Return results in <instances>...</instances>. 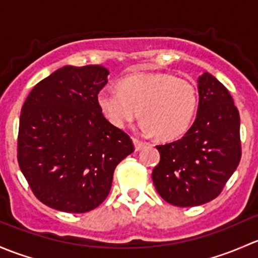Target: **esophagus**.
Listing matches in <instances>:
<instances>
[{"instance_id": "34e87169", "label": "esophagus", "mask_w": 258, "mask_h": 258, "mask_svg": "<svg viewBox=\"0 0 258 258\" xmlns=\"http://www.w3.org/2000/svg\"><path fill=\"white\" fill-rule=\"evenodd\" d=\"M133 143H134V147H135V150L139 151L142 150L143 148H145L148 145V143L145 142H140L139 139H137V138H133Z\"/></svg>"}]
</instances>
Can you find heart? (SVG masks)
<instances>
[{"label": "heart", "instance_id": "1", "mask_svg": "<svg viewBox=\"0 0 258 258\" xmlns=\"http://www.w3.org/2000/svg\"><path fill=\"white\" fill-rule=\"evenodd\" d=\"M118 89H102L97 97L111 125L123 129L140 115L139 128L160 140L184 134L198 107L194 84L169 73L132 74L119 81Z\"/></svg>", "mask_w": 258, "mask_h": 258}]
</instances>
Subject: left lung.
Instances as JSON below:
<instances>
[{
    "label": "left lung",
    "mask_w": 258,
    "mask_h": 258,
    "mask_svg": "<svg viewBox=\"0 0 258 258\" xmlns=\"http://www.w3.org/2000/svg\"><path fill=\"white\" fill-rule=\"evenodd\" d=\"M198 92L195 121L181 139L156 147L160 163L151 175L159 195L180 208L217 198L241 159L240 114L228 90L204 72Z\"/></svg>",
    "instance_id": "obj_1"
}]
</instances>
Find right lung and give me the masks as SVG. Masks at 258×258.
<instances>
[{
    "instance_id": "obj_1",
    "label": "right lung",
    "mask_w": 258,
    "mask_h": 258,
    "mask_svg": "<svg viewBox=\"0 0 258 258\" xmlns=\"http://www.w3.org/2000/svg\"><path fill=\"white\" fill-rule=\"evenodd\" d=\"M108 76L103 66H64L37 83L21 109L20 169L36 198L58 211L98 208L116 165L134 151L98 105Z\"/></svg>"
}]
</instances>
